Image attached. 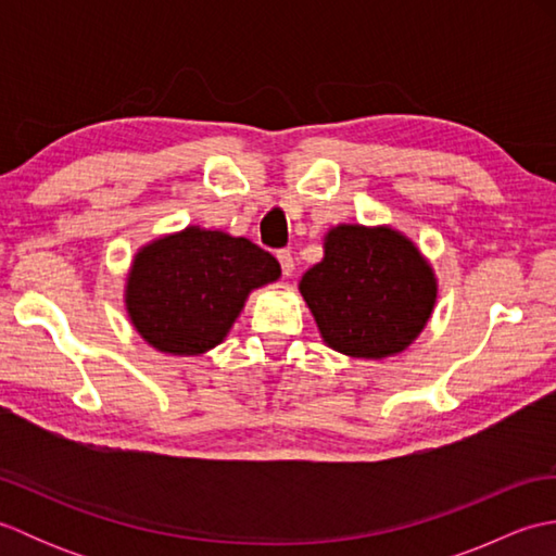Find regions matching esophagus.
<instances>
[{
  "mask_svg": "<svg viewBox=\"0 0 556 556\" xmlns=\"http://www.w3.org/2000/svg\"><path fill=\"white\" fill-rule=\"evenodd\" d=\"M277 260H279V265H281V271H285L287 277H291V271H293V255H291V251H279Z\"/></svg>",
  "mask_w": 556,
  "mask_h": 556,
  "instance_id": "1",
  "label": "esophagus"
}]
</instances>
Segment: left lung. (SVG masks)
I'll return each instance as SVG.
<instances>
[{"label": "left lung", "mask_w": 556, "mask_h": 556, "mask_svg": "<svg viewBox=\"0 0 556 556\" xmlns=\"http://www.w3.org/2000/svg\"><path fill=\"white\" fill-rule=\"evenodd\" d=\"M301 293L329 346L353 358L404 351L432 313L437 287L418 248L387 227L341 224Z\"/></svg>", "instance_id": "obj_1"}]
</instances>
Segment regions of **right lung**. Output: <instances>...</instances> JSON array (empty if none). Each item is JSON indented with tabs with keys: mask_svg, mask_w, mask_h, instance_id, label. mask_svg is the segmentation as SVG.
<instances>
[{
	"mask_svg": "<svg viewBox=\"0 0 556 556\" xmlns=\"http://www.w3.org/2000/svg\"><path fill=\"white\" fill-rule=\"evenodd\" d=\"M279 275L277 257L248 239L188 227L136 255L126 308L148 344L195 356L227 337L251 289Z\"/></svg>",
	"mask_w": 556,
	"mask_h": 556,
	"instance_id": "add662e5",
	"label": "right lung"
}]
</instances>
